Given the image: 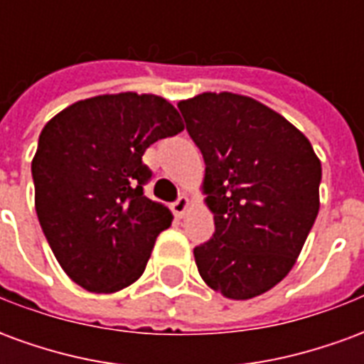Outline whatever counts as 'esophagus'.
<instances>
[{"mask_svg":"<svg viewBox=\"0 0 364 364\" xmlns=\"http://www.w3.org/2000/svg\"><path fill=\"white\" fill-rule=\"evenodd\" d=\"M189 198L185 197V195H181V197L177 198L173 203V213L177 214V216H183V214L187 213V208H189Z\"/></svg>","mask_w":364,"mask_h":364,"instance_id":"obj_1","label":"esophagus"}]
</instances>
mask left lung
<instances>
[{
	"label": "left lung",
	"instance_id": "1",
	"mask_svg": "<svg viewBox=\"0 0 364 364\" xmlns=\"http://www.w3.org/2000/svg\"><path fill=\"white\" fill-rule=\"evenodd\" d=\"M177 107L205 158L216 226L193 252L198 273L222 296H259L289 274L312 230L320 159L296 127L252 97L200 93Z\"/></svg>",
	"mask_w": 364,
	"mask_h": 364
}]
</instances>
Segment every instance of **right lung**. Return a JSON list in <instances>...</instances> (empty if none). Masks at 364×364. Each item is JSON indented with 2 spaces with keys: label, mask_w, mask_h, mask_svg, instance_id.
Masks as SVG:
<instances>
[{
  "label": "right lung",
  "mask_w": 364,
  "mask_h": 364,
  "mask_svg": "<svg viewBox=\"0 0 364 364\" xmlns=\"http://www.w3.org/2000/svg\"><path fill=\"white\" fill-rule=\"evenodd\" d=\"M173 105L132 91L97 95L58 112L33 158L35 206L60 267L90 292L140 279L173 214L144 197L146 148L181 132Z\"/></svg>",
  "instance_id": "1"
}]
</instances>
